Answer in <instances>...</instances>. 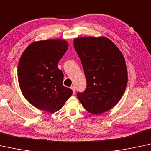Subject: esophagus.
I'll return each mask as SVG.
<instances>
[{
    "mask_svg": "<svg viewBox=\"0 0 151 151\" xmlns=\"http://www.w3.org/2000/svg\"><path fill=\"white\" fill-rule=\"evenodd\" d=\"M71 89L73 92V94H75V86H71Z\"/></svg>",
    "mask_w": 151,
    "mask_h": 151,
    "instance_id": "1",
    "label": "esophagus"
}]
</instances>
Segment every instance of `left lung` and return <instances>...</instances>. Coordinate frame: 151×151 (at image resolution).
<instances>
[{
  "instance_id": "1",
  "label": "left lung",
  "mask_w": 151,
  "mask_h": 151,
  "mask_svg": "<svg viewBox=\"0 0 151 151\" xmlns=\"http://www.w3.org/2000/svg\"><path fill=\"white\" fill-rule=\"evenodd\" d=\"M86 76L87 87L77 98L89 113L98 115L114 107L128 81L127 65L118 48L109 38L82 37L74 40Z\"/></svg>"
}]
</instances>
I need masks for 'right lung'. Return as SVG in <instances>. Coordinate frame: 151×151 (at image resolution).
<instances>
[{"label": "right lung", "instance_id": "add662e5", "mask_svg": "<svg viewBox=\"0 0 151 151\" xmlns=\"http://www.w3.org/2000/svg\"><path fill=\"white\" fill-rule=\"evenodd\" d=\"M68 48L64 40L37 41L27 46L18 65L21 92L34 107L55 113L73 94L63 86V74L57 67Z\"/></svg>", "mask_w": 151, "mask_h": 151}]
</instances>
